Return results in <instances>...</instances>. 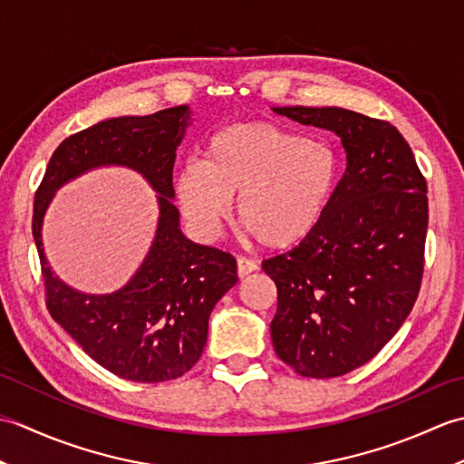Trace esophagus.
<instances>
[{
	"label": "esophagus",
	"instance_id": "obj_1",
	"mask_svg": "<svg viewBox=\"0 0 464 464\" xmlns=\"http://www.w3.org/2000/svg\"><path fill=\"white\" fill-rule=\"evenodd\" d=\"M257 269H259V265L255 263V261H251V259H245V257H239V259H237V275H239L241 279H243V277H247V275L255 273Z\"/></svg>",
	"mask_w": 464,
	"mask_h": 464
}]
</instances>
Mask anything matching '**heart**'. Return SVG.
I'll return each instance as SVG.
<instances>
[{
    "label": "heart",
    "instance_id": "obj_1",
    "mask_svg": "<svg viewBox=\"0 0 464 464\" xmlns=\"http://www.w3.org/2000/svg\"><path fill=\"white\" fill-rule=\"evenodd\" d=\"M339 181V155L323 140L271 121H243L209 137L203 161L173 177L175 201L203 237H215L237 200V219L265 249H289L317 231Z\"/></svg>",
    "mask_w": 464,
    "mask_h": 464
}]
</instances>
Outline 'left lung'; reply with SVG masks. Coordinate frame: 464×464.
<instances>
[{
	"label": "left lung",
	"mask_w": 464,
	"mask_h": 464,
	"mask_svg": "<svg viewBox=\"0 0 464 464\" xmlns=\"http://www.w3.org/2000/svg\"><path fill=\"white\" fill-rule=\"evenodd\" d=\"M341 137L347 169L317 231L263 261L277 285L271 339L303 377L333 379L371 361L405 323L420 289L427 181L389 121L343 107H273Z\"/></svg>",
	"instance_id": "left-lung-1"
}]
</instances>
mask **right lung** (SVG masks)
Returning <instances> with one entry per match:
<instances>
[{
    "label": "right lung",
    "mask_w": 464,
    "mask_h": 464,
    "mask_svg": "<svg viewBox=\"0 0 464 464\" xmlns=\"http://www.w3.org/2000/svg\"><path fill=\"white\" fill-rule=\"evenodd\" d=\"M189 123V107L177 105L87 127L53 151L35 193L32 227L49 314L95 362L133 382H163L189 371L203 353L213 307L237 283V263L229 253L193 243L179 229V211L171 201L173 163ZM103 164L141 172L160 193V219L132 281L110 295H85L53 275L41 225L59 186Z\"/></svg>",
    "instance_id": "add662e5"
}]
</instances>
